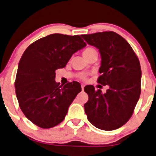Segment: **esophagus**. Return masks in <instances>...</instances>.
<instances>
[{"label":"esophagus","mask_w":156,"mask_h":156,"mask_svg":"<svg viewBox=\"0 0 156 156\" xmlns=\"http://www.w3.org/2000/svg\"><path fill=\"white\" fill-rule=\"evenodd\" d=\"M84 87H85V85L84 84H81V89H82V90H84Z\"/></svg>","instance_id":"1"}]
</instances>
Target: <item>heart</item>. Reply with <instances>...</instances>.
Returning <instances> with one entry per match:
<instances>
[{
    "label": "heart",
    "mask_w": 156,
    "mask_h": 156,
    "mask_svg": "<svg viewBox=\"0 0 156 156\" xmlns=\"http://www.w3.org/2000/svg\"><path fill=\"white\" fill-rule=\"evenodd\" d=\"M95 51H96V50H95V48H91V47H88L84 50L83 52V56L85 58H86V57H88L89 55H90L91 53H93V52H95ZM79 78L81 80H86V75L81 74Z\"/></svg>",
    "instance_id": "heart-1"
}]
</instances>
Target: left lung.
<instances>
[{
	"label": "left lung",
	"mask_w": 156,
	"mask_h": 156,
	"mask_svg": "<svg viewBox=\"0 0 156 156\" xmlns=\"http://www.w3.org/2000/svg\"><path fill=\"white\" fill-rule=\"evenodd\" d=\"M81 36L89 45L99 49L101 75L98 83L109 86L104 94L93 86L85 87L88 95L85 113L90 123L99 129H118L131 117L140 98L141 68L138 58L126 39L113 31Z\"/></svg>",
	"instance_id": "obj_1"
}]
</instances>
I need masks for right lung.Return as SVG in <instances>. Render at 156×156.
Listing matches in <instances>:
<instances>
[{
    "label": "right lung",
    "mask_w": 156,
    "mask_h": 156,
    "mask_svg": "<svg viewBox=\"0 0 156 156\" xmlns=\"http://www.w3.org/2000/svg\"><path fill=\"white\" fill-rule=\"evenodd\" d=\"M86 45L78 35L55 33L25 51L18 63L16 93L22 112L35 125L51 128L64 120L81 86L76 81L60 86L55 81V71L65 67L73 54Z\"/></svg>",
    "instance_id": "obj_1"
}]
</instances>
